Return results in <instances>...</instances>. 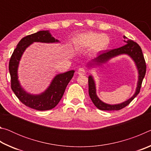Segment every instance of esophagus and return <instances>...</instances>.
<instances>
[{
    "label": "esophagus",
    "instance_id": "34e87169",
    "mask_svg": "<svg viewBox=\"0 0 151 151\" xmlns=\"http://www.w3.org/2000/svg\"><path fill=\"white\" fill-rule=\"evenodd\" d=\"M78 75H85L86 74V71L83 68H80L78 70Z\"/></svg>",
    "mask_w": 151,
    "mask_h": 151
}]
</instances>
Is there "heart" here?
Returning <instances> with one entry per match:
<instances>
[{"mask_svg":"<svg viewBox=\"0 0 151 151\" xmlns=\"http://www.w3.org/2000/svg\"><path fill=\"white\" fill-rule=\"evenodd\" d=\"M109 42V38L106 35L88 32L79 35L75 40V45L78 49H85L93 46V51L99 52L106 49Z\"/></svg>","mask_w":151,"mask_h":151,"instance_id":"obj_1","label":"heart"}]
</instances>
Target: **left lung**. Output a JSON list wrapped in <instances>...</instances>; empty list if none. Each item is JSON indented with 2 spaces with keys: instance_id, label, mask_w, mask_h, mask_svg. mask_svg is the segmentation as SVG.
Returning <instances> with one entry per match:
<instances>
[{
  "instance_id": "8db88e82",
  "label": "left lung",
  "mask_w": 151,
  "mask_h": 151,
  "mask_svg": "<svg viewBox=\"0 0 151 151\" xmlns=\"http://www.w3.org/2000/svg\"><path fill=\"white\" fill-rule=\"evenodd\" d=\"M124 39H127V38L124 36ZM124 42H127V44L122 46L121 47H119L118 48H115V49H112L109 51H106V52H104L102 53H99L97 55V57L93 59V62L94 64L98 65H102V63H106L109 59L113 58L116 56L126 54L130 56L132 60L134 61L135 64H136L138 72H139V81H138L137 83V90L134 95L132 96L131 99L129 100L124 102V103L119 104H106L102 102L100 99H99L96 96V87H95V83L93 80V78L92 76H88V93L90 98L93 101L94 105L96 106L99 109L102 110V111H119L122 109L124 108L125 106L131 103V102L133 100V99L137 96V94L139 93L140 87H141V85L142 83V80L144 78L145 74H146V69L147 66L146 63H145V60L143 56L141 48L140 46L137 44L136 42H134L133 40L131 39H127V41Z\"/></svg>"
}]
</instances>
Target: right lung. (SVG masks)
I'll list each match as a JSON object with an SVG mask.
<instances>
[{
	"instance_id": "add662e5",
	"label": "right lung",
	"mask_w": 151,
	"mask_h": 151,
	"mask_svg": "<svg viewBox=\"0 0 151 151\" xmlns=\"http://www.w3.org/2000/svg\"><path fill=\"white\" fill-rule=\"evenodd\" d=\"M34 42H57L48 30H40L28 35L20 40L9 61V69L11 75V88L22 104L38 111H47L54 108L59 103L65 93L66 86L72 79L75 70H70L55 76L48 88L38 95L27 93L21 88L18 80L17 70L19 61L25 49Z\"/></svg>"
}]
</instances>
